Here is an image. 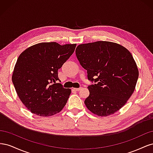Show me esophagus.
Instances as JSON below:
<instances>
[{
    "label": "esophagus",
    "instance_id": "esophagus-1",
    "mask_svg": "<svg viewBox=\"0 0 153 153\" xmlns=\"http://www.w3.org/2000/svg\"><path fill=\"white\" fill-rule=\"evenodd\" d=\"M82 89V87H79V88H74V90L75 91H80V89Z\"/></svg>",
    "mask_w": 153,
    "mask_h": 153
}]
</instances>
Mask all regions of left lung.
<instances>
[{
  "instance_id": "8db88e82",
  "label": "left lung",
  "mask_w": 153,
  "mask_h": 153,
  "mask_svg": "<svg viewBox=\"0 0 153 153\" xmlns=\"http://www.w3.org/2000/svg\"><path fill=\"white\" fill-rule=\"evenodd\" d=\"M75 52L93 83L88 86L87 108L99 116L116 112L130 98L138 78L131 53L119 44L102 41L79 45Z\"/></svg>"
}]
</instances>
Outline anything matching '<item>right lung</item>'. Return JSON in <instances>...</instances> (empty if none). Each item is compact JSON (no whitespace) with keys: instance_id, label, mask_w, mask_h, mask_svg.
Here are the masks:
<instances>
[{"instance_id":"obj_1","label":"right lung","mask_w":153,"mask_h":153,"mask_svg":"<svg viewBox=\"0 0 153 153\" xmlns=\"http://www.w3.org/2000/svg\"><path fill=\"white\" fill-rule=\"evenodd\" d=\"M76 45L40 43L20 55L12 82L22 102L32 113L51 116L66 105L71 90L57 83L58 69L71 57Z\"/></svg>"}]
</instances>
